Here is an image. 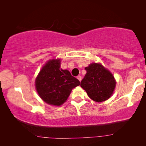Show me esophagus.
Masks as SVG:
<instances>
[{"mask_svg": "<svg viewBox=\"0 0 146 146\" xmlns=\"http://www.w3.org/2000/svg\"><path fill=\"white\" fill-rule=\"evenodd\" d=\"M77 78L78 79V80H79V81H80V82H81V80H82V77L80 76V75H78V76L77 77Z\"/></svg>", "mask_w": 146, "mask_h": 146, "instance_id": "esophagus-1", "label": "esophagus"}]
</instances>
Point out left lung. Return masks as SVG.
<instances>
[{
	"label": "left lung",
	"mask_w": 146,
	"mask_h": 146,
	"mask_svg": "<svg viewBox=\"0 0 146 146\" xmlns=\"http://www.w3.org/2000/svg\"><path fill=\"white\" fill-rule=\"evenodd\" d=\"M86 73L80 86L93 101L102 102L110 98L116 81L110 72L100 63H92L85 68Z\"/></svg>",
	"instance_id": "8db88e82"
}]
</instances>
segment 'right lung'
<instances>
[{
  "mask_svg": "<svg viewBox=\"0 0 146 146\" xmlns=\"http://www.w3.org/2000/svg\"><path fill=\"white\" fill-rule=\"evenodd\" d=\"M80 84L68 70L60 68V60L53 59L42 68L35 82L38 95L46 104L60 106L66 101L73 88Z\"/></svg>",
  "mask_w": 146,
  "mask_h": 146,
  "instance_id": "obj_1",
  "label": "right lung"
}]
</instances>
